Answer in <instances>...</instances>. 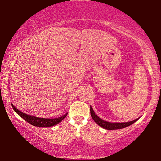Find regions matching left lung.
Listing matches in <instances>:
<instances>
[{
    "instance_id": "obj_1",
    "label": "left lung",
    "mask_w": 161,
    "mask_h": 161,
    "mask_svg": "<svg viewBox=\"0 0 161 161\" xmlns=\"http://www.w3.org/2000/svg\"><path fill=\"white\" fill-rule=\"evenodd\" d=\"M90 114L91 116H92V119L94 120L95 123L98 124L100 126L103 127V129H107V130H114V129H120L125 128V127L131 125V124H134V122L138 120V119H136L135 120H134V121L124 122V123H111V122L104 121V120L99 118V117L95 114L94 111H93L92 106H90Z\"/></svg>"
}]
</instances>
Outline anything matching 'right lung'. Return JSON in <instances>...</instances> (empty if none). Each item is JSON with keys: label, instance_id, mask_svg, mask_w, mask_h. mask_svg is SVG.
<instances>
[{"label": "right lung", "instance_id": "1", "mask_svg": "<svg viewBox=\"0 0 161 161\" xmlns=\"http://www.w3.org/2000/svg\"><path fill=\"white\" fill-rule=\"evenodd\" d=\"M12 108L14 110L16 114H17L19 116H20L21 118L24 120H25L26 121H27L29 124H32L33 126H38V127H51L53 126L56 124H59L62 120L66 118V116L68 114V113H66L65 115L62 116L59 118H56V119H44V118H39V117H36L33 116H30V115H27L26 114H24L23 112H21L18 110L14 106L13 104H11Z\"/></svg>", "mask_w": 161, "mask_h": 161}]
</instances>
